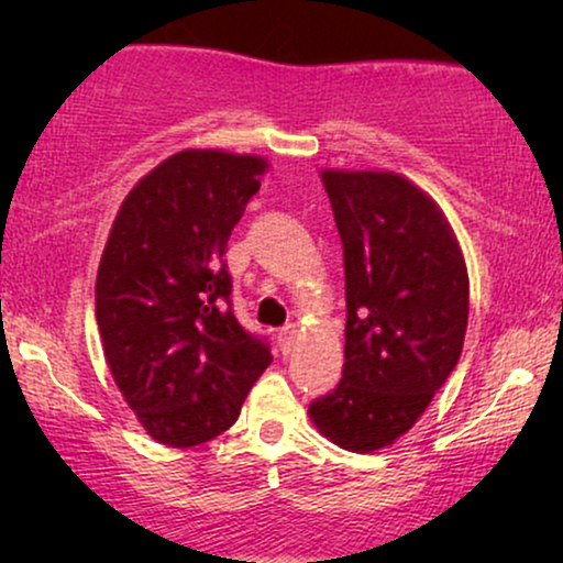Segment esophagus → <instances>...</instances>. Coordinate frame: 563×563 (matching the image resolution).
<instances>
[{"instance_id":"1","label":"esophagus","mask_w":563,"mask_h":563,"mask_svg":"<svg viewBox=\"0 0 563 563\" xmlns=\"http://www.w3.org/2000/svg\"><path fill=\"white\" fill-rule=\"evenodd\" d=\"M295 338H297V325H284L279 330V345L282 351H289L291 345H295Z\"/></svg>"}]
</instances>
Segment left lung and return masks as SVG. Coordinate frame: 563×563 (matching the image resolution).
<instances>
[{
    "instance_id": "1",
    "label": "left lung",
    "mask_w": 563,
    "mask_h": 563,
    "mask_svg": "<svg viewBox=\"0 0 563 563\" xmlns=\"http://www.w3.org/2000/svg\"><path fill=\"white\" fill-rule=\"evenodd\" d=\"M343 243V379L310 405L314 428L372 453L407 433L459 364L468 274L449 220L389 172H322Z\"/></svg>"
}]
</instances>
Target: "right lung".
<instances>
[{"label":"right lung","instance_id":"right-lung-1","mask_svg":"<svg viewBox=\"0 0 563 563\" xmlns=\"http://www.w3.org/2000/svg\"><path fill=\"white\" fill-rule=\"evenodd\" d=\"M261 156L189 148L130 189L97 272V325L122 397L153 441L225 433L272 364L230 307L228 238L266 172Z\"/></svg>","mask_w":563,"mask_h":563}]
</instances>
